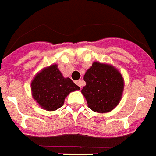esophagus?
<instances>
[{
	"instance_id": "obj_1",
	"label": "esophagus",
	"mask_w": 156,
	"mask_h": 156,
	"mask_svg": "<svg viewBox=\"0 0 156 156\" xmlns=\"http://www.w3.org/2000/svg\"><path fill=\"white\" fill-rule=\"evenodd\" d=\"M76 84L78 86V87H80V88H82V87H83V85H84V82L81 80H78L76 81Z\"/></svg>"
}]
</instances>
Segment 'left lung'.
I'll return each instance as SVG.
<instances>
[{"mask_svg": "<svg viewBox=\"0 0 156 156\" xmlns=\"http://www.w3.org/2000/svg\"><path fill=\"white\" fill-rule=\"evenodd\" d=\"M84 80L87 85L81 92L91 110L108 112L119 104L123 90V80L114 67L94 62L85 74Z\"/></svg>", "mask_w": 156, "mask_h": 156, "instance_id": "8db88e82", "label": "left lung"}]
</instances>
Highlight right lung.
<instances>
[{
    "label": "right lung",
    "instance_id": "add662e5",
    "mask_svg": "<svg viewBox=\"0 0 156 156\" xmlns=\"http://www.w3.org/2000/svg\"><path fill=\"white\" fill-rule=\"evenodd\" d=\"M33 97L42 108L55 111L61 108L67 95L80 90L69 78H64L57 65L43 69L34 77L31 84Z\"/></svg>",
    "mask_w": 156,
    "mask_h": 156
}]
</instances>
